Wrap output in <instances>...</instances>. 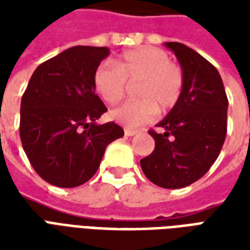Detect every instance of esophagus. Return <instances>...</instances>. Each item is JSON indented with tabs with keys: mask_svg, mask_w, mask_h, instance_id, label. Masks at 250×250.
I'll return each instance as SVG.
<instances>
[{
	"mask_svg": "<svg viewBox=\"0 0 250 250\" xmlns=\"http://www.w3.org/2000/svg\"><path fill=\"white\" fill-rule=\"evenodd\" d=\"M138 134V130H132V128H125V136H134Z\"/></svg>",
	"mask_w": 250,
	"mask_h": 250,
	"instance_id": "esophagus-1",
	"label": "esophagus"
}]
</instances>
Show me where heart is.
Masks as SVG:
<instances>
[{
    "mask_svg": "<svg viewBox=\"0 0 250 250\" xmlns=\"http://www.w3.org/2000/svg\"><path fill=\"white\" fill-rule=\"evenodd\" d=\"M138 100L111 111V119L125 127H139L154 119L157 111L166 112L178 103L184 89V73L157 48H141L123 53L115 65L100 64L93 72V88L107 104L119 103L128 84H136Z\"/></svg>",
    "mask_w": 250,
    "mask_h": 250,
    "instance_id": "b5f03b06",
    "label": "heart"
}]
</instances>
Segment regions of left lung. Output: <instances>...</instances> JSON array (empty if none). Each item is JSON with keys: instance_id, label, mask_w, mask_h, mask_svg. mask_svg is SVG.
<instances>
[{"instance_id": "left-lung-1", "label": "left lung", "mask_w": 250, "mask_h": 250, "mask_svg": "<svg viewBox=\"0 0 250 250\" xmlns=\"http://www.w3.org/2000/svg\"><path fill=\"white\" fill-rule=\"evenodd\" d=\"M174 52L184 73L179 102L157 127L148 131L155 148L141 159L147 178L159 188H181L209 171L220 155L228 125V98L214 65L181 44L165 42Z\"/></svg>"}]
</instances>
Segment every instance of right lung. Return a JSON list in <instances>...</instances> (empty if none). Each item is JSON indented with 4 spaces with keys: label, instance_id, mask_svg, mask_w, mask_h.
Returning a JSON list of instances; mask_svg holds the SVG:
<instances>
[{
    "label": "right lung",
    "instance_id": "right-lung-1",
    "mask_svg": "<svg viewBox=\"0 0 250 250\" xmlns=\"http://www.w3.org/2000/svg\"><path fill=\"white\" fill-rule=\"evenodd\" d=\"M105 46H72L36 68L21 99L20 136L36 173L59 188H76L98 171L105 147L125 135L95 93L93 72Z\"/></svg>",
    "mask_w": 250,
    "mask_h": 250
}]
</instances>
